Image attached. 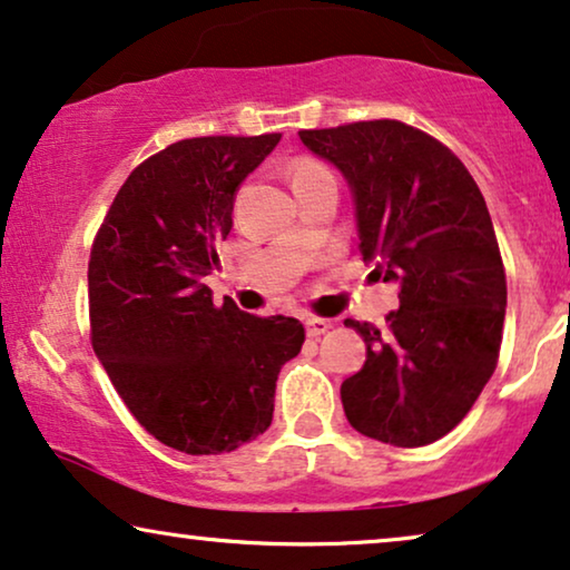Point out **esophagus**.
Listing matches in <instances>:
<instances>
[{"label": "esophagus", "mask_w": 570, "mask_h": 570, "mask_svg": "<svg viewBox=\"0 0 570 570\" xmlns=\"http://www.w3.org/2000/svg\"><path fill=\"white\" fill-rule=\"evenodd\" d=\"M330 330H332L330 320H320V316H306V335L308 337H320Z\"/></svg>", "instance_id": "obj_1"}]
</instances>
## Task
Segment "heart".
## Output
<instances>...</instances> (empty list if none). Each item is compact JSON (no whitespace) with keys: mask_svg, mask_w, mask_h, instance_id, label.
Instances as JSON below:
<instances>
[{"mask_svg":"<svg viewBox=\"0 0 570 570\" xmlns=\"http://www.w3.org/2000/svg\"><path fill=\"white\" fill-rule=\"evenodd\" d=\"M314 169H322L320 165H312V161H303V165L298 167V173H295V177L303 175V173H314Z\"/></svg>","mask_w":570,"mask_h":570,"instance_id":"obj_1","label":"heart"}]
</instances>
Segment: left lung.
I'll return each instance as SVG.
<instances>
[{
    "instance_id": "1",
    "label": "left lung",
    "mask_w": 570,
    "mask_h": 570,
    "mask_svg": "<svg viewBox=\"0 0 570 570\" xmlns=\"http://www.w3.org/2000/svg\"><path fill=\"white\" fill-rule=\"evenodd\" d=\"M298 136L348 183L364 262L401 287L387 327L345 320L366 343L364 366L340 387L345 416L387 445H430L498 364L508 291L482 190L448 146L405 122Z\"/></svg>"
}]
</instances>
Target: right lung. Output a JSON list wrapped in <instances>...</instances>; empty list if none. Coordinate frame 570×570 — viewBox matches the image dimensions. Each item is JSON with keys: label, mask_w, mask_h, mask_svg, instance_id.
<instances>
[{"label": "right lung", "mask_w": 570, "mask_h": 570, "mask_svg": "<svg viewBox=\"0 0 570 570\" xmlns=\"http://www.w3.org/2000/svg\"><path fill=\"white\" fill-rule=\"evenodd\" d=\"M277 144L279 132L177 140L132 169L94 240L96 358L138 424L180 453H230L267 432L279 368L306 337L293 316L217 306L204 283L243 180Z\"/></svg>", "instance_id": "1"}]
</instances>
